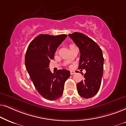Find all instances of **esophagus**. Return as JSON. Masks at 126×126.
I'll use <instances>...</instances> for the list:
<instances>
[{"label": "esophagus", "instance_id": "34e87169", "mask_svg": "<svg viewBox=\"0 0 126 126\" xmlns=\"http://www.w3.org/2000/svg\"><path fill=\"white\" fill-rule=\"evenodd\" d=\"M74 74H75V71H73V70H71V71H70V74L73 75Z\"/></svg>", "mask_w": 126, "mask_h": 126}]
</instances>
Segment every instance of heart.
<instances>
[{"label":"heart","mask_w":126,"mask_h":126,"mask_svg":"<svg viewBox=\"0 0 126 126\" xmlns=\"http://www.w3.org/2000/svg\"><path fill=\"white\" fill-rule=\"evenodd\" d=\"M74 46V45H70V47H71V46Z\"/></svg>","instance_id":"b5f03b06"}]
</instances>
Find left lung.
<instances>
[{
	"label": "left lung",
	"instance_id": "obj_1",
	"mask_svg": "<svg viewBox=\"0 0 126 126\" xmlns=\"http://www.w3.org/2000/svg\"><path fill=\"white\" fill-rule=\"evenodd\" d=\"M68 36L79 49L78 68L86 71L83 74L84 79L77 83V90L83 98H91L98 93L101 86L104 69L102 50L95 42L83 33L74 32Z\"/></svg>",
	"mask_w": 126,
	"mask_h": 126
}]
</instances>
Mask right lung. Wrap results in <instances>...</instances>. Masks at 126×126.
Wrapping results in <instances>:
<instances>
[{
	"instance_id": "add662e5",
	"label": "right lung",
	"mask_w": 126,
	"mask_h": 126,
	"mask_svg": "<svg viewBox=\"0 0 126 126\" xmlns=\"http://www.w3.org/2000/svg\"><path fill=\"white\" fill-rule=\"evenodd\" d=\"M67 37L66 34H40L29 44L25 55V66L35 88L44 98L50 101L60 98L70 71L59 70L52 74L49 68L57 48Z\"/></svg>"
}]
</instances>
